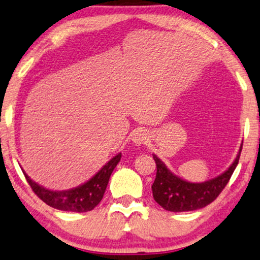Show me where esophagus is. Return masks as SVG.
<instances>
[{
	"instance_id": "34e87169",
	"label": "esophagus",
	"mask_w": 260,
	"mask_h": 260,
	"mask_svg": "<svg viewBox=\"0 0 260 260\" xmlns=\"http://www.w3.org/2000/svg\"><path fill=\"white\" fill-rule=\"evenodd\" d=\"M146 136L147 134L145 133V131L137 129L132 133V141L134 144H137V145H141V144H144L146 141Z\"/></svg>"
}]
</instances>
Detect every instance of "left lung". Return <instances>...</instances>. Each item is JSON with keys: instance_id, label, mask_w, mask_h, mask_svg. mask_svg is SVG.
<instances>
[{"instance_id": "1", "label": "left lung", "mask_w": 260, "mask_h": 260, "mask_svg": "<svg viewBox=\"0 0 260 260\" xmlns=\"http://www.w3.org/2000/svg\"><path fill=\"white\" fill-rule=\"evenodd\" d=\"M241 150L242 145L240 146L235 160L224 173L205 182H188L182 180L181 177L170 172L166 164L156 154H153L157 167L156 179L152 185L153 199L163 209L173 212L193 211L205 208L217 198L231 180V176L239 163Z\"/></svg>"}]
</instances>
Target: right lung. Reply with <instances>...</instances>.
I'll return each instance as SVG.
<instances>
[{
  "label": "right lung",
  "mask_w": 260,
  "mask_h": 260,
  "mask_svg": "<svg viewBox=\"0 0 260 260\" xmlns=\"http://www.w3.org/2000/svg\"><path fill=\"white\" fill-rule=\"evenodd\" d=\"M121 159V153L113 157L106 166H103L96 175H93L87 182L67 190H51L32 181L24 170V175L28 185L39 199L51 208L72 212H87L93 210L100 204L106 192L110 175Z\"/></svg>",
  "instance_id": "right-lung-1"
}]
</instances>
